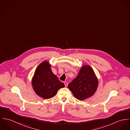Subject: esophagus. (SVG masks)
<instances>
[{
  "instance_id": "obj_1",
  "label": "esophagus",
  "mask_w": 130,
  "mask_h": 130,
  "mask_svg": "<svg viewBox=\"0 0 130 130\" xmlns=\"http://www.w3.org/2000/svg\"><path fill=\"white\" fill-rule=\"evenodd\" d=\"M63 83H64V85H65V86L66 87H67L68 86V83L67 82H63Z\"/></svg>"
}]
</instances>
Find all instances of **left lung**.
I'll use <instances>...</instances> for the list:
<instances>
[{
  "label": "left lung",
  "mask_w": 130,
  "mask_h": 130,
  "mask_svg": "<svg viewBox=\"0 0 130 130\" xmlns=\"http://www.w3.org/2000/svg\"><path fill=\"white\" fill-rule=\"evenodd\" d=\"M98 80L92 68L84 66L77 76L68 85V88L74 96L79 100H84L91 97L96 91Z\"/></svg>",
  "instance_id": "obj_1"
}]
</instances>
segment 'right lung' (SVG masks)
Here are the masks:
<instances>
[{"mask_svg":"<svg viewBox=\"0 0 130 130\" xmlns=\"http://www.w3.org/2000/svg\"><path fill=\"white\" fill-rule=\"evenodd\" d=\"M47 61L41 62L38 67L32 79V85L36 93L44 99H51L56 94L57 91L64 87L51 69Z\"/></svg>","mask_w":130,"mask_h":130,"instance_id":"right-lung-1","label":"right lung"}]
</instances>
